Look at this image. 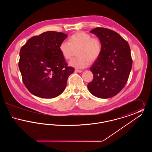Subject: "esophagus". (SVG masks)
<instances>
[{"instance_id":"obj_1","label":"esophagus","mask_w":152,"mask_h":152,"mask_svg":"<svg viewBox=\"0 0 152 152\" xmlns=\"http://www.w3.org/2000/svg\"><path fill=\"white\" fill-rule=\"evenodd\" d=\"M82 71H81V70H79V69H75V72H82Z\"/></svg>"}]
</instances>
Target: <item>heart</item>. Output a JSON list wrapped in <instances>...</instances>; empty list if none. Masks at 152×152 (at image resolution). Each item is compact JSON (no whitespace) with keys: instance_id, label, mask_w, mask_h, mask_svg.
<instances>
[{"instance_id":"1","label":"heart","mask_w":152,"mask_h":152,"mask_svg":"<svg viewBox=\"0 0 152 152\" xmlns=\"http://www.w3.org/2000/svg\"><path fill=\"white\" fill-rule=\"evenodd\" d=\"M78 50L76 55L69 62V65L77 68H84L94 62L101 55L102 44L101 41L84 32L73 34L68 39V42L64 41L59 46V50L66 60L72 57L74 50Z\"/></svg>"}]
</instances>
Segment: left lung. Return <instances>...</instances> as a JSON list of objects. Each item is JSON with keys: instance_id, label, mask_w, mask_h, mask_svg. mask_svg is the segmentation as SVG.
<instances>
[{"instance_id": "left-lung-1", "label": "left lung", "mask_w": 152, "mask_h": 152, "mask_svg": "<svg viewBox=\"0 0 152 152\" xmlns=\"http://www.w3.org/2000/svg\"><path fill=\"white\" fill-rule=\"evenodd\" d=\"M90 32L101 41L102 52L90 68L94 79L88 88L97 97H112L123 89L129 78L132 66L130 47L113 30L97 27Z\"/></svg>"}]
</instances>
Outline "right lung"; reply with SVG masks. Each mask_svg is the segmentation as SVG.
Here are the masks:
<instances>
[{"mask_svg":"<svg viewBox=\"0 0 152 152\" xmlns=\"http://www.w3.org/2000/svg\"><path fill=\"white\" fill-rule=\"evenodd\" d=\"M66 37L64 33L47 31L22 46L18 65L23 82L32 94L51 99L64 91L69 76L75 71L59 50Z\"/></svg>","mask_w":152,"mask_h":152,"instance_id":"right-lung-1","label":"right lung"}]
</instances>
